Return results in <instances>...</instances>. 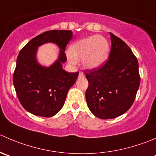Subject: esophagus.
<instances>
[{
	"label": "esophagus",
	"instance_id": "esophagus-1",
	"mask_svg": "<svg viewBox=\"0 0 156 156\" xmlns=\"http://www.w3.org/2000/svg\"><path fill=\"white\" fill-rule=\"evenodd\" d=\"M78 77L79 78H83V77H84V75L83 72H79V75H78Z\"/></svg>",
	"mask_w": 156,
	"mask_h": 156
}]
</instances>
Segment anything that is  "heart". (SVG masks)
<instances>
[{
	"mask_svg": "<svg viewBox=\"0 0 156 156\" xmlns=\"http://www.w3.org/2000/svg\"><path fill=\"white\" fill-rule=\"evenodd\" d=\"M69 53L74 61L82 60L85 69H98L108 56V42L105 38L97 35L88 36L74 43L69 48Z\"/></svg>",
	"mask_w": 156,
	"mask_h": 156,
	"instance_id": "b5f03b06",
	"label": "heart"
}]
</instances>
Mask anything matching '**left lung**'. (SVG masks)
<instances>
[{"instance_id":"1","label":"left lung","mask_w":156,"mask_h":156,"mask_svg":"<svg viewBox=\"0 0 156 156\" xmlns=\"http://www.w3.org/2000/svg\"><path fill=\"white\" fill-rule=\"evenodd\" d=\"M111 49L105 64L85 71L88 87L87 107L100 119H113L126 113L136 98L140 84L139 64L130 48L110 33Z\"/></svg>"}]
</instances>
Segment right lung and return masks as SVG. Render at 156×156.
<instances>
[{"label":"right lung","instance_id":"right-lung-1","mask_svg":"<svg viewBox=\"0 0 156 156\" xmlns=\"http://www.w3.org/2000/svg\"><path fill=\"white\" fill-rule=\"evenodd\" d=\"M71 30H49L32 39L20 50L13 75V82L21 105L36 116L50 117L56 114L66 101L69 88L75 84L78 72L69 73L62 69L67 60L66 50L72 40ZM47 42L60 49L58 59L49 67L37 63V47Z\"/></svg>","mask_w":156,"mask_h":156}]
</instances>
